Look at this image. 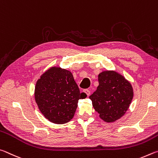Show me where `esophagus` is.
<instances>
[{"label":"esophagus","mask_w":158,"mask_h":158,"mask_svg":"<svg viewBox=\"0 0 158 158\" xmlns=\"http://www.w3.org/2000/svg\"><path fill=\"white\" fill-rule=\"evenodd\" d=\"M84 92H85V94H86L87 96H89V94H90V91L88 90V89H85V90H84Z\"/></svg>","instance_id":"esophagus-1"}]
</instances>
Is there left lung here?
Wrapping results in <instances>:
<instances>
[{"mask_svg":"<svg viewBox=\"0 0 158 158\" xmlns=\"http://www.w3.org/2000/svg\"><path fill=\"white\" fill-rule=\"evenodd\" d=\"M98 86L89 96L94 108L102 120L114 122L126 114L133 98L132 85L116 71L98 74Z\"/></svg>","mask_w":158,"mask_h":158,"instance_id":"8db88e82","label":"left lung"}]
</instances>
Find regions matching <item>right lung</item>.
I'll use <instances>...</instances> for the list:
<instances>
[{"instance_id":"1","label":"right lung","mask_w":158,"mask_h":158,"mask_svg":"<svg viewBox=\"0 0 158 158\" xmlns=\"http://www.w3.org/2000/svg\"><path fill=\"white\" fill-rule=\"evenodd\" d=\"M80 89L73 74L60 66H52L36 82L35 99L44 117L55 124L72 119L79 99L86 98Z\"/></svg>"}]
</instances>
